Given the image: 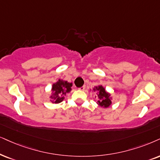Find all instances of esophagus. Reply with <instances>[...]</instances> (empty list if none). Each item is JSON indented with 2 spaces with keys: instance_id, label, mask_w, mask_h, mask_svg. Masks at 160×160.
I'll list each match as a JSON object with an SVG mask.
<instances>
[{
  "instance_id": "1",
  "label": "esophagus",
  "mask_w": 160,
  "mask_h": 160,
  "mask_svg": "<svg viewBox=\"0 0 160 160\" xmlns=\"http://www.w3.org/2000/svg\"><path fill=\"white\" fill-rule=\"evenodd\" d=\"M85 88H86V86H82V87H80V88H79V89L81 90V91H83V90H85Z\"/></svg>"
}]
</instances>
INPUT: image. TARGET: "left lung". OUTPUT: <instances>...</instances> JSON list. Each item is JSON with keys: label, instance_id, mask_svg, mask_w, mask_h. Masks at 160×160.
I'll list each match as a JSON object with an SVG mask.
<instances>
[{"label": "left lung", "instance_id": "8db88e82", "mask_svg": "<svg viewBox=\"0 0 160 160\" xmlns=\"http://www.w3.org/2000/svg\"><path fill=\"white\" fill-rule=\"evenodd\" d=\"M94 91H97V94L98 97V104L101 107L103 108H108V107L112 104V101H111L109 96L110 94H108L105 90V88L102 86H99L96 87Z\"/></svg>", "mask_w": 160, "mask_h": 160}]
</instances>
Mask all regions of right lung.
<instances>
[{"mask_svg":"<svg viewBox=\"0 0 160 160\" xmlns=\"http://www.w3.org/2000/svg\"><path fill=\"white\" fill-rule=\"evenodd\" d=\"M72 83L68 82L67 81H62L60 80L56 83L53 84L52 89L53 96H51V98L53 99L52 102L54 103H59L62 102L66 94H67L72 90Z\"/></svg>","mask_w":160,"mask_h":160,"instance_id":"obj_1","label":"right lung"}]
</instances>
